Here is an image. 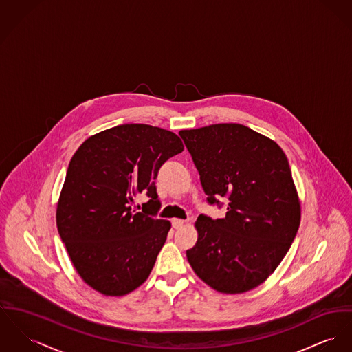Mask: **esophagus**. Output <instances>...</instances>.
Instances as JSON below:
<instances>
[{"label": "esophagus", "instance_id": "1", "mask_svg": "<svg viewBox=\"0 0 352 352\" xmlns=\"http://www.w3.org/2000/svg\"><path fill=\"white\" fill-rule=\"evenodd\" d=\"M171 223H173V228H174V229H179V228H182V226L185 225V221H184V219H179V218H174V219L171 221Z\"/></svg>", "mask_w": 352, "mask_h": 352}]
</instances>
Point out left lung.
I'll list each match as a JSON object with an SVG mask.
<instances>
[{
    "label": "left lung",
    "mask_w": 352,
    "mask_h": 352,
    "mask_svg": "<svg viewBox=\"0 0 352 352\" xmlns=\"http://www.w3.org/2000/svg\"><path fill=\"white\" fill-rule=\"evenodd\" d=\"M179 135L199 173L209 204L228 198L226 217L195 221L198 240L186 250L195 274L217 292L243 294L263 284L294 243L301 206L289 163L268 136L237 123Z\"/></svg>",
    "instance_id": "8db88e82"
}]
</instances>
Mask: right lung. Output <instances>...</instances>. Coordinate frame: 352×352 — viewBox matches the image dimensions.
<instances>
[{
    "label": "right lung",
    "mask_w": 352,
    "mask_h": 352,
    "mask_svg": "<svg viewBox=\"0 0 352 352\" xmlns=\"http://www.w3.org/2000/svg\"><path fill=\"white\" fill-rule=\"evenodd\" d=\"M184 151L179 136L148 124H120L89 136L74 154L60 192L56 223L82 281L106 296L140 287L155 264L170 221L160 209L155 179L163 163ZM146 192L151 209L131 204Z\"/></svg>",
    "instance_id": "1"
}]
</instances>
